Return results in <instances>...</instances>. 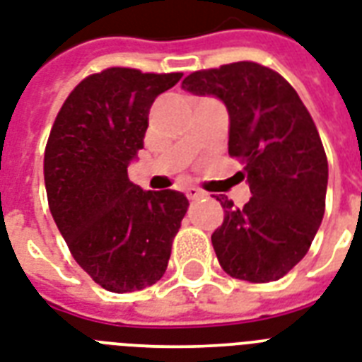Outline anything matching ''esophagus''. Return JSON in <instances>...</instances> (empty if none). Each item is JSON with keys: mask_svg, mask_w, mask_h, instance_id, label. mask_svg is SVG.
Instances as JSON below:
<instances>
[{"mask_svg": "<svg viewBox=\"0 0 362 362\" xmlns=\"http://www.w3.org/2000/svg\"><path fill=\"white\" fill-rule=\"evenodd\" d=\"M206 192H204V190H200V189H196V187H189V189H187V198H189V200H200V198H206Z\"/></svg>", "mask_w": 362, "mask_h": 362, "instance_id": "34e87169", "label": "esophagus"}]
</instances>
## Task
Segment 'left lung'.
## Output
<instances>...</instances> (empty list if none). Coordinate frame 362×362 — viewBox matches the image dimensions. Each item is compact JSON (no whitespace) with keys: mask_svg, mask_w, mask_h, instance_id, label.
Segmentation results:
<instances>
[{"mask_svg":"<svg viewBox=\"0 0 362 362\" xmlns=\"http://www.w3.org/2000/svg\"><path fill=\"white\" fill-rule=\"evenodd\" d=\"M181 86L225 103L228 155L242 158L253 194L243 207L217 196L219 264L236 279L276 281L304 259L325 215L329 164L312 115L281 75L255 62L194 71Z\"/></svg>","mask_w":362,"mask_h":362,"instance_id":"1","label":"left lung"}]
</instances>
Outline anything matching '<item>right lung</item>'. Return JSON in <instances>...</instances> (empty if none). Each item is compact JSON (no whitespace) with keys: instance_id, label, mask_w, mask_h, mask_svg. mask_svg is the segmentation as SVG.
<instances>
[{"instance_id":"right-lung-1","label":"right lung","mask_w":362,"mask_h":362,"mask_svg":"<svg viewBox=\"0 0 362 362\" xmlns=\"http://www.w3.org/2000/svg\"><path fill=\"white\" fill-rule=\"evenodd\" d=\"M183 74L109 67L88 75L56 115L45 149V187L58 230L77 264L111 293L164 276L189 200L141 190L128 164L143 149L149 109Z\"/></svg>"}]
</instances>
